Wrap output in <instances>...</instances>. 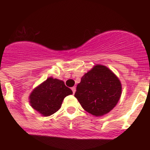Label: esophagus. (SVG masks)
I'll return each instance as SVG.
<instances>
[{
	"label": "esophagus",
	"mask_w": 150,
	"mask_h": 150,
	"mask_svg": "<svg viewBox=\"0 0 150 150\" xmlns=\"http://www.w3.org/2000/svg\"><path fill=\"white\" fill-rule=\"evenodd\" d=\"M71 90H72V91H73V93H75V91H76V87L75 86H74V87H72V88H71Z\"/></svg>",
	"instance_id": "obj_1"
}]
</instances>
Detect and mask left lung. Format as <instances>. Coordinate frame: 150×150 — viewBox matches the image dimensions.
I'll use <instances>...</instances> for the list:
<instances>
[{
    "label": "left lung",
    "instance_id": "obj_1",
    "mask_svg": "<svg viewBox=\"0 0 150 150\" xmlns=\"http://www.w3.org/2000/svg\"><path fill=\"white\" fill-rule=\"evenodd\" d=\"M121 93L117 76L107 67L98 64L81 78L74 96L85 110L100 116L113 109Z\"/></svg>",
    "mask_w": 150,
    "mask_h": 150
}]
</instances>
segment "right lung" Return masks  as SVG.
Here are the masks:
<instances>
[{
	"instance_id": "1",
	"label": "right lung",
	"mask_w": 150,
	"mask_h": 150,
	"mask_svg": "<svg viewBox=\"0 0 150 150\" xmlns=\"http://www.w3.org/2000/svg\"><path fill=\"white\" fill-rule=\"evenodd\" d=\"M73 92L64 85L62 80L50 77L30 95V106L37 111L48 116L60 109L62 101L66 96Z\"/></svg>"
}]
</instances>
